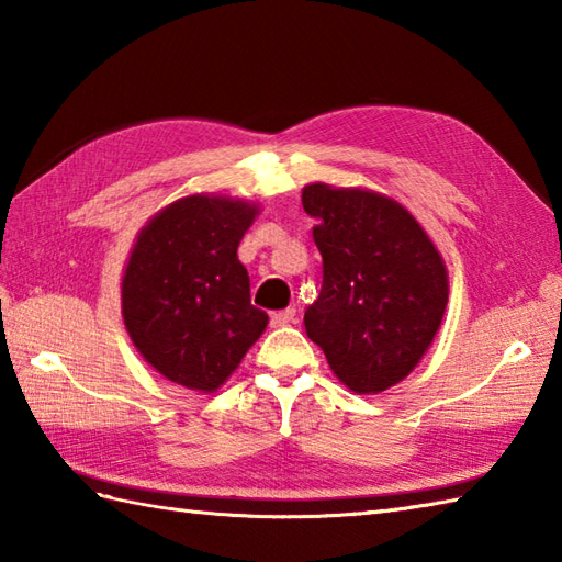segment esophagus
<instances>
[{
  "label": "esophagus",
  "instance_id": "34e87169",
  "mask_svg": "<svg viewBox=\"0 0 562 562\" xmlns=\"http://www.w3.org/2000/svg\"><path fill=\"white\" fill-rule=\"evenodd\" d=\"M296 318V308H282V312H272L270 314V324L272 326H288Z\"/></svg>",
  "mask_w": 562,
  "mask_h": 562
}]
</instances>
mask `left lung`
I'll list each match as a JSON object with an SVG mask.
<instances>
[{
  "label": "left lung",
  "mask_w": 562,
  "mask_h": 562,
  "mask_svg": "<svg viewBox=\"0 0 562 562\" xmlns=\"http://www.w3.org/2000/svg\"><path fill=\"white\" fill-rule=\"evenodd\" d=\"M302 205L324 258L306 336L345 386L386 391L432 345L449 296L445 262L413 214L384 195L314 183Z\"/></svg>",
  "instance_id": "1"
}]
</instances>
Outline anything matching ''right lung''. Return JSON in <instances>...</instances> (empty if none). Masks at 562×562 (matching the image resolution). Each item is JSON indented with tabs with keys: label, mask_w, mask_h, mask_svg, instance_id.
<instances>
[{
	"label": "right lung",
	"mask_w": 562,
	"mask_h": 562,
	"mask_svg": "<svg viewBox=\"0 0 562 562\" xmlns=\"http://www.w3.org/2000/svg\"><path fill=\"white\" fill-rule=\"evenodd\" d=\"M256 212L238 200L190 195L137 236L123 278L125 326L173 384L220 389L268 326L236 256Z\"/></svg>",
	"instance_id": "add662e5"
}]
</instances>
